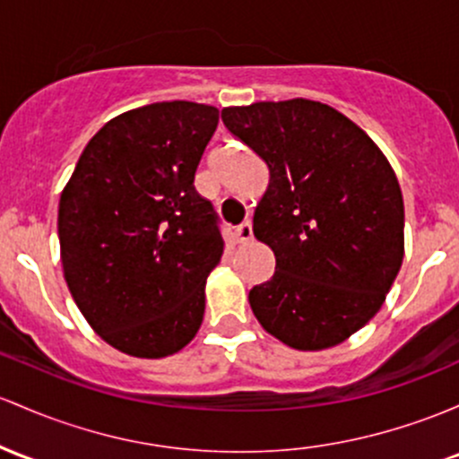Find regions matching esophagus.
I'll list each match as a JSON object with an SVG mask.
<instances>
[{
    "mask_svg": "<svg viewBox=\"0 0 459 459\" xmlns=\"http://www.w3.org/2000/svg\"><path fill=\"white\" fill-rule=\"evenodd\" d=\"M235 238H238L239 244H248L253 239V224L248 220L241 221L238 229H235Z\"/></svg>",
    "mask_w": 459,
    "mask_h": 459,
    "instance_id": "obj_1",
    "label": "esophagus"
}]
</instances>
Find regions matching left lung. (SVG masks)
Here are the masks:
<instances>
[{
	"label": "left lung",
	"mask_w": 459,
	"mask_h": 459,
	"mask_svg": "<svg viewBox=\"0 0 459 459\" xmlns=\"http://www.w3.org/2000/svg\"><path fill=\"white\" fill-rule=\"evenodd\" d=\"M270 169L255 238L276 256L248 300L259 325L299 351L340 344L384 305L403 264V195L364 130L314 100L221 110Z\"/></svg>",
	"instance_id": "1"
}]
</instances>
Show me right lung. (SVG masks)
<instances>
[{
    "label": "right lung",
    "mask_w": 459,
    "mask_h": 459,
    "mask_svg": "<svg viewBox=\"0 0 459 459\" xmlns=\"http://www.w3.org/2000/svg\"><path fill=\"white\" fill-rule=\"evenodd\" d=\"M218 119L215 107L185 100L117 115L60 194L65 281L95 333L126 355H174L203 325L224 241L194 178Z\"/></svg>",
    "instance_id": "obj_1"
}]
</instances>
